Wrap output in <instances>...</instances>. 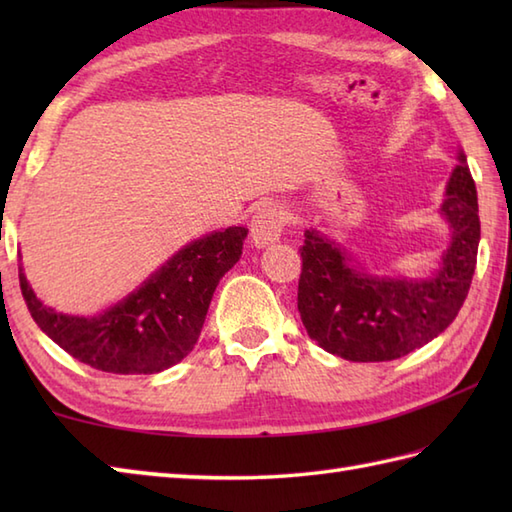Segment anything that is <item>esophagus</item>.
<instances>
[{"instance_id":"34e87169","label":"esophagus","mask_w":512,"mask_h":512,"mask_svg":"<svg viewBox=\"0 0 512 512\" xmlns=\"http://www.w3.org/2000/svg\"><path fill=\"white\" fill-rule=\"evenodd\" d=\"M286 213L281 211L277 204H264L262 209H257L253 220H250V242L257 248H264L268 244L277 242L284 231Z\"/></svg>"}]
</instances>
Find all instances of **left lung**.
Returning a JSON list of instances; mask_svg holds the SVG:
<instances>
[{"label": "left lung", "mask_w": 512, "mask_h": 512, "mask_svg": "<svg viewBox=\"0 0 512 512\" xmlns=\"http://www.w3.org/2000/svg\"><path fill=\"white\" fill-rule=\"evenodd\" d=\"M440 213L451 242L427 279L367 273L343 244L308 228L297 306L310 339L345 361L380 363L418 350L447 330L469 295L480 246L477 191L464 151Z\"/></svg>", "instance_id": "left-lung-1"}]
</instances>
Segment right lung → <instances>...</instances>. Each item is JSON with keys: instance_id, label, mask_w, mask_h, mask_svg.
<instances>
[{"instance_id": "right-lung-1", "label": "right lung", "mask_w": 512, "mask_h": 512, "mask_svg": "<svg viewBox=\"0 0 512 512\" xmlns=\"http://www.w3.org/2000/svg\"><path fill=\"white\" fill-rule=\"evenodd\" d=\"M248 228L228 226L182 246L132 295L94 317L63 314L39 301L24 268L21 295L32 319L76 361L110 374H158L198 343L220 279L242 255Z\"/></svg>"}]
</instances>
